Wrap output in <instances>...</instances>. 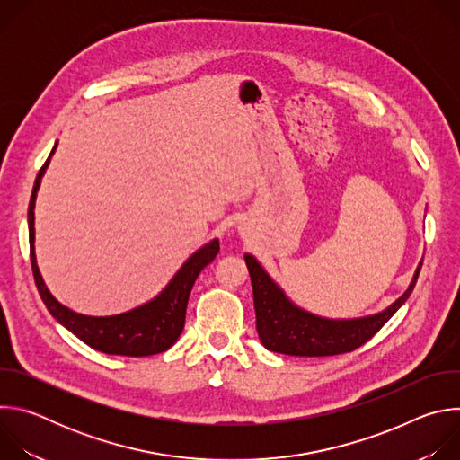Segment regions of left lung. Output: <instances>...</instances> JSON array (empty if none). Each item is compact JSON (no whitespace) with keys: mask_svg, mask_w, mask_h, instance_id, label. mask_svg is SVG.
<instances>
[{"mask_svg":"<svg viewBox=\"0 0 460 460\" xmlns=\"http://www.w3.org/2000/svg\"><path fill=\"white\" fill-rule=\"evenodd\" d=\"M243 258L252 284L256 332L260 342L270 351L293 357L342 355L366 344L410 298L422 268L420 261L406 293L387 309L364 318L330 320L295 305L270 279V275L261 270L254 256L245 254Z\"/></svg>","mask_w":460,"mask_h":460,"instance_id":"left-lung-1","label":"left lung"}]
</instances>
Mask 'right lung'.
I'll return each mask as SVG.
<instances>
[{"label": "right lung", "instance_id": "add662e5", "mask_svg": "<svg viewBox=\"0 0 460 460\" xmlns=\"http://www.w3.org/2000/svg\"><path fill=\"white\" fill-rule=\"evenodd\" d=\"M56 146L50 151L54 153ZM50 156L40 169L29 204V240H31V266L36 288L49 313L82 342L107 355L123 357H149L167 351L180 337L185 323V309L190 289L200 271L211 264L220 251V242L215 238L196 251L167 284V288L151 302L112 316H85L61 305L47 289L34 254V204L41 176L50 162Z\"/></svg>", "mask_w": 460, "mask_h": 460}]
</instances>
